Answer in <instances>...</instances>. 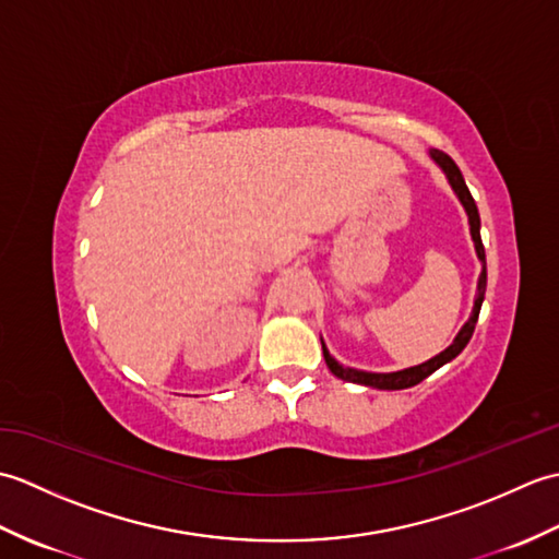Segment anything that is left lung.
I'll return each mask as SVG.
<instances>
[{
	"label": "left lung",
	"instance_id": "left-lung-1",
	"mask_svg": "<svg viewBox=\"0 0 559 559\" xmlns=\"http://www.w3.org/2000/svg\"><path fill=\"white\" fill-rule=\"evenodd\" d=\"M430 158L442 168V173L447 175V180L451 185V189H454L459 201L463 204V209H466V216H468V225H471V237H473V245H476V254L480 259L483 264V271H480V278H478V293H476V302H473V312L468 317V322L461 326V331L456 334L454 343L447 350H442L439 355H435V358H430L423 365H415V367H408V370H399V372H362V370H353V367H343L338 360L331 358V353L326 350L324 341H322V350H324V360L329 365V370L334 372L338 379H343V382H353V384H365V386H374V389H408V386H415L420 384L425 377H430L435 370H439V367L447 365L449 360H454L456 355L466 348V343L471 341L473 331H476V322H478V314H480V307H483V300H485V286H488V269H485V247H483V240H480V216H478V206L476 201H473L471 192L466 182H463V175L459 170V165L451 160L444 151H437L432 148L430 151Z\"/></svg>",
	"mask_w": 559,
	"mask_h": 559
}]
</instances>
